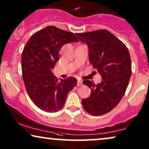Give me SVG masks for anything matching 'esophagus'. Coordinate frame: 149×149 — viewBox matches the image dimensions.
Masks as SVG:
<instances>
[{"label": "esophagus", "mask_w": 149, "mask_h": 149, "mask_svg": "<svg viewBox=\"0 0 149 149\" xmlns=\"http://www.w3.org/2000/svg\"><path fill=\"white\" fill-rule=\"evenodd\" d=\"M82 85H83V81L78 79V81H77V86H81Z\"/></svg>", "instance_id": "esophagus-1"}]
</instances>
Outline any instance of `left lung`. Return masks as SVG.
Masks as SVG:
<instances>
[{
	"label": "left lung",
	"instance_id": "1",
	"mask_svg": "<svg viewBox=\"0 0 149 149\" xmlns=\"http://www.w3.org/2000/svg\"><path fill=\"white\" fill-rule=\"evenodd\" d=\"M76 35L89 49V62L102 77L95 85L89 80L83 84L91 94L81 103L87 113L102 115L112 111L123 97L132 74V62L127 47L107 30H97Z\"/></svg>",
	"mask_w": 149,
	"mask_h": 149
}]
</instances>
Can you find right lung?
Listing matches in <instances>:
<instances>
[{
    "instance_id": "right-lung-1",
    "label": "right lung",
    "mask_w": 149,
    "mask_h": 149,
    "mask_svg": "<svg viewBox=\"0 0 149 149\" xmlns=\"http://www.w3.org/2000/svg\"><path fill=\"white\" fill-rule=\"evenodd\" d=\"M74 33L48 26L32 34L22 54V77L30 99L38 108L56 113L64 107L67 95L77 84L74 77L60 79L52 70L65 44L78 42Z\"/></svg>"
}]
</instances>
